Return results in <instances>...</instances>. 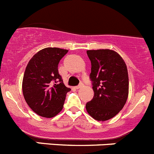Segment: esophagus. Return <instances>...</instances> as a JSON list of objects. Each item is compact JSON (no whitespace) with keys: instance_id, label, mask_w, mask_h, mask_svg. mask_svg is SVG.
<instances>
[{"instance_id":"1","label":"esophagus","mask_w":154,"mask_h":154,"mask_svg":"<svg viewBox=\"0 0 154 154\" xmlns=\"http://www.w3.org/2000/svg\"><path fill=\"white\" fill-rule=\"evenodd\" d=\"M82 87H84V84H83V83H80L79 85H77V87H76V89H80V88H81Z\"/></svg>"}]
</instances>
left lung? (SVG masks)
Here are the masks:
<instances>
[{"label":"left lung","instance_id":"8db88e82","mask_svg":"<svg viewBox=\"0 0 154 154\" xmlns=\"http://www.w3.org/2000/svg\"><path fill=\"white\" fill-rule=\"evenodd\" d=\"M91 62L90 79L94 95L86 103L87 113L98 121L115 117L123 109L128 97L127 65L115 51L108 49L87 51Z\"/></svg>","mask_w":154,"mask_h":154}]
</instances>
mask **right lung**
I'll return each instance as SVG.
<instances>
[{
  "instance_id": "right-lung-1",
  "label": "right lung",
  "mask_w": 154,
  "mask_h": 154,
  "mask_svg": "<svg viewBox=\"0 0 154 154\" xmlns=\"http://www.w3.org/2000/svg\"><path fill=\"white\" fill-rule=\"evenodd\" d=\"M67 50L48 48L33 56L23 74L22 89L30 109L44 117H53L63 109L67 92L58 72V63Z\"/></svg>"
}]
</instances>
